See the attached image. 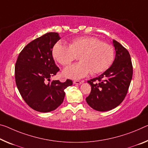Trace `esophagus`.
Masks as SVG:
<instances>
[{
  "instance_id": "obj_1",
  "label": "esophagus",
  "mask_w": 148,
  "mask_h": 148,
  "mask_svg": "<svg viewBox=\"0 0 148 148\" xmlns=\"http://www.w3.org/2000/svg\"><path fill=\"white\" fill-rule=\"evenodd\" d=\"M73 83L75 84H81L83 83V81H79V80H74Z\"/></svg>"
}]
</instances>
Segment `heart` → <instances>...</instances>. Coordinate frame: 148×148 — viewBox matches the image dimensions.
I'll list each match as a JSON object with an SVG mask.
<instances>
[{
	"mask_svg": "<svg viewBox=\"0 0 148 148\" xmlns=\"http://www.w3.org/2000/svg\"><path fill=\"white\" fill-rule=\"evenodd\" d=\"M69 46L57 42L53 49V58L64 66L70 65L78 56L79 62L63 71L67 78L79 79L90 72L92 74L100 73L106 70L113 60V47L95 37H76L69 42Z\"/></svg>",
	"mask_w": 148,
	"mask_h": 148,
	"instance_id": "heart-1",
	"label": "heart"
}]
</instances>
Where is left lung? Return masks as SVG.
Masks as SVG:
<instances>
[{"mask_svg": "<svg viewBox=\"0 0 148 148\" xmlns=\"http://www.w3.org/2000/svg\"><path fill=\"white\" fill-rule=\"evenodd\" d=\"M112 43L116 51L112 64L100 76L88 81L91 90L86 102L98 111H110L119 106L127 94L132 78L129 52L118 41L113 40Z\"/></svg>", "mask_w": 148, "mask_h": 148, "instance_id": "obj_1", "label": "left lung"}]
</instances>
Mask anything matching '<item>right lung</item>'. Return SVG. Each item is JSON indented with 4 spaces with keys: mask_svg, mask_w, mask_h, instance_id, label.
Listing matches in <instances>:
<instances>
[{
    "mask_svg": "<svg viewBox=\"0 0 148 148\" xmlns=\"http://www.w3.org/2000/svg\"><path fill=\"white\" fill-rule=\"evenodd\" d=\"M60 39L58 33H47L28 43L16 60V86L25 102L38 112H50L59 107L64 100V90L72 85L69 79L64 82H50L59 71L52 51Z\"/></svg>",
    "mask_w": 148,
    "mask_h": 148,
    "instance_id": "1",
    "label": "right lung"
}]
</instances>
